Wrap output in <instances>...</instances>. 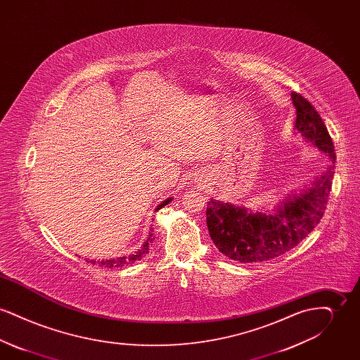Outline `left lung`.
<instances>
[{"label": "left lung", "mask_w": 360, "mask_h": 360, "mask_svg": "<svg viewBox=\"0 0 360 360\" xmlns=\"http://www.w3.org/2000/svg\"><path fill=\"white\" fill-rule=\"evenodd\" d=\"M297 110L295 128L319 150L330 156L332 166L301 195L278 206L274 214L250 213L241 206L212 200L206 224L214 245L240 263H259L281 257L308 236L324 216L335 174V146L314 106L300 93H291Z\"/></svg>", "instance_id": "1"}]
</instances>
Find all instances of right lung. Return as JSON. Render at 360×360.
Wrapping results in <instances>:
<instances>
[{
  "label": "right lung",
  "instance_id": "obj_1",
  "mask_svg": "<svg viewBox=\"0 0 360 360\" xmlns=\"http://www.w3.org/2000/svg\"><path fill=\"white\" fill-rule=\"evenodd\" d=\"M172 201V198H167L166 201H163L160 205L158 206V209H160V207H163L165 205H167L169 202ZM154 229L151 228V231H150V235H148V238H147V241L143 244V247L136 251V252H134V254H131V255H128V257H115V259H108V260H97L98 262V266H101V267H108V269H112V267H122V266H127V264H132V263H135L136 260H140L141 257H146V254L148 252V250H150V247H151V244H153V241H154ZM93 264H96V260H90Z\"/></svg>",
  "mask_w": 360,
  "mask_h": 360
}]
</instances>
